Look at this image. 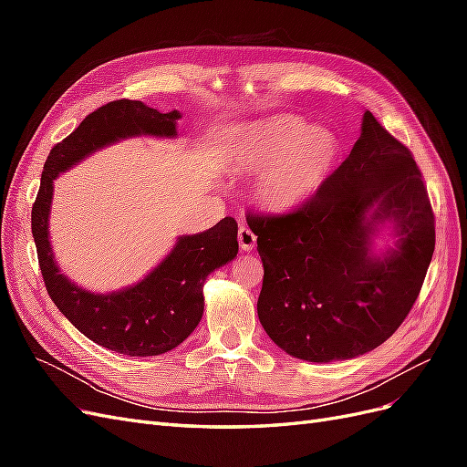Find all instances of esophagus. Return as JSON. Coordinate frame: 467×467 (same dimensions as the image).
Masks as SVG:
<instances>
[{
  "instance_id": "obj_1",
  "label": "esophagus",
  "mask_w": 467,
  "mask_h": 467,
  "mask_svg": "<svg viewBox=\"0 0 467 467\" xmlns=\"http://www.w3.org/2000/svg\"><path fill=\"white\" fill-rule=\"evenodd\" d=\"M237 239H239V247L244 251H251L257 244V235L249 230V225H245L244 222L239 223V230H237Z\"/></svg>"
}]
</instances>
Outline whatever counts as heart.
<instances>
[{"instance_id": "b5f03b06", "label": "heart", "mask_w": 467, "mask_h": 467, "mask_svg": "<svg viewBox=\"0 0 467 467\" xmlns=\"http://www.w3.org/2000/svg\"><path fill=\"white\" fill-rule=\"evenodd\" d=\"M341 140L323 126L294 115L273 117L245 130L239 163L257 177L255 194L273 212H288L312 201L331 177Z\"/></svg>"}]
</instances>
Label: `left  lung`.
Segmentation results:
<instances>
[{
  "instance_id": "1",
  "label": "left lung",
  "mask_w": 467,
  "mask_h": 467,
  "mask_svg": "<svg viewBox=\"0 0 467 467\" xmlns=\"http://www.w3.org/2000/svg\"><path fill=\"white\" fill-rule=\"evenodd\" d=\"M348 158L288 214H247L265 276L257 302L266 335L290 357L347 360L398 331L434 253V214L413 153L370 110ZM400 237L386 258L369 247L378 223Z\"/></svg>"
}]
</instances>
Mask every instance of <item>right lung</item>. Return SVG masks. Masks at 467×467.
<instances>
[{"label":"right lung","mask_w":467,"mask_h":467,"mask_svg":"<svg viewBox=\"0 0 467 467\" xmlns=\"http://www.w3.org/2000/svg\"><path fill=\"white\" fill-rule=\"evenodd\" d=\"M179 119V110L161 112L130 99L99 107L50 150L31 212L40 273L52 302L93 343L126 357L163 355L196 329L204 312L206 276L237 255V222L225 216L202 234L181 235L173 251L138 285L93 294L66 278L54 261L48 239L52 182L95 150L122 138L177 136Z\"/></svg>","instance_id":"obj_1"}]
</instances>
